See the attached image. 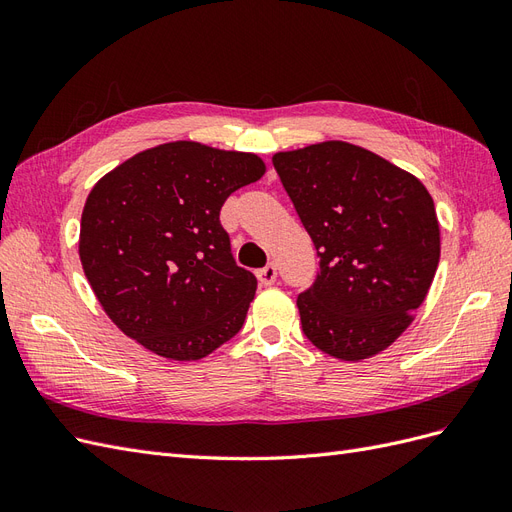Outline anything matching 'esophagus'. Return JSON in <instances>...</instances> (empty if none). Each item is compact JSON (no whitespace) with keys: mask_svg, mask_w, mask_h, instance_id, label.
<instances>
[{"mask_svg":"<svg viewBox=\"0 0 512 512\" xmlns=\"http://www.w3.org/2000/svg\"><path fill=\"white\" fill-rule=\"evenodd\" d=\"M256 277H258V282H260L262 286H271V284H275V280H277V267L273 265V262H269L267 267H262V269L256 271Z\"/></svg>","mask_w":512,"mask_h":512,"instance_id":"1","label":"esophagus"}]
</instances>
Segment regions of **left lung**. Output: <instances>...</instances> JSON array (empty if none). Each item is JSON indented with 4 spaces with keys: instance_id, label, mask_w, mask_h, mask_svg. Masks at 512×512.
Listing matches in <instances>:
<instances>
[{
    "instance_id": "8db88e82",
    "label": "left lung",
    "mask_w": 512,
    "mask_h": 512,
    "mask_svg": "<svg viewBox=\"0 0 512 512\" xmlns=\"http://www.w3.org/2000/svg\"><path fill=\"white\" fill-rule=\"evenodd\" d=\"M312 237L320 267L297 297L318 350L361 361L391 346L425 301L440 260V226L425 185L342 141L273 156Z\"/></svg>"
}]
</instances>
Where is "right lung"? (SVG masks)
<instances>
[{"mask_svg":"<svg viewBox=\"0 0 512 512\" xmlns=\"http://www.w3.org/2000/svg\"><path fill=\"white\" fill-rule=\"evenodd\" d=\"M262 175L254 153L177 141L136 153L94 185L79 254L123 333L166 359L196 361L241 331L256 277L235 262L220 209Z\"/></svg>","mask_w":512,"mask_h":512,"instance_id":"obj_1","label":"right lung"}]
</instances>
